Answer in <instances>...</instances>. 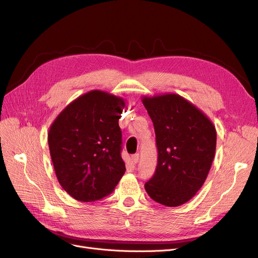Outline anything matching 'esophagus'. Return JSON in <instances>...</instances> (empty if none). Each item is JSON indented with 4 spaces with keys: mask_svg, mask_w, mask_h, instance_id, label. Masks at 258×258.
Listing matches in <instances>:
<instances>
[{
    "mask_svg": "<svg viewBox=\"0 0 258 258\" xmlns=\"http://www.w3.org/2000/svg\"><path fill=\"white\" fill-rule=\"evenodd\" d=\"M139 157H140L139 154L132 155V156H131V160H132V162H134V163H137V162L139 161Z\"/></svg>",
    "mask_w": 258,
    "mask_h": 258,
    "instance_id": "34e87169",
    "label": "esophagus"
}]
</instances>
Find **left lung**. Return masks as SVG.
<instances>
[{
  "mask_svg": "<svg viewBox=\"0 0 258 258\" xmlns=\"http://www.w3.org/2000/svg\"><path fill=\"white\" fill-rule=\"evenodd\" d=\"M142 102L153 120L158 150L157 167L145 190L160 205H184L201 188L212 166L214 124L175 93L143 97Z\"/></svg>",
  "mask_w": 258,
  "mask_h": 258,
  "instance_id": "obj_1",
  "label": "left lung"
}]
</instances>
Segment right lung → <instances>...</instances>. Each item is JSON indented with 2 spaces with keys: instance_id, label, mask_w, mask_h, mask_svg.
Here are the masks:
<instances>
[{
  "instance_id": "right-lung-1",
  "label": "right lung",
  "mask_w": 258,
  "mask_h": 258,
  "mask_svg": "<svg viewBox=\"0 0 258 258\" xmlns=\"http://www.w3.org/2000/svg\"><path fill=\"white\" fill-rule=\"evenodd\" d=\"M124 105L120 97L91 90L68 104L51 123L48 146L54 172L74 199H102L126 171L118 124Z\"/></svg>"
}]
</instances>
